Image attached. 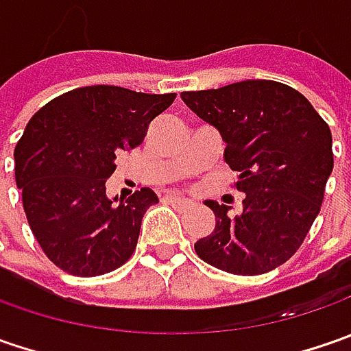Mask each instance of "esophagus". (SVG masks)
<instances>
[{"instance_id":"obj_1","label":"esophagus","mask_w":351,"mask_h":351,"mask_svg":"<svg viewBox=\"0 0 351 351\" xmlns=\"http://www.w3.org/2000/svg\"><path fill=\"white\" fill-rule=\"evenodd\" d=\"M166 199H168L169 203H173L176 207H187V205H189V199L178 195V193H168V195H166Z\"/></svg>"}]
</instances>
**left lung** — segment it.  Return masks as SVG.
Masks as SVG:
<instances>
[{
	"label": "left lung",
	"mask_w": 351,
	"mask_h": 351,
	"mask_svg": "<svg viewBox=\"0 0 351 351\" xmlns=\"http://www.w3.org/2000/svg\"><path fill=\"white\" fill-rule=\"evenodd\" d=\"M183 103L219 130L224 162L246 193L242 210L207 199L215 230L195 242L197 256L234 276H260L285 263L320 213L334 168L328 125L297 89L244 80L219 89L183 91Z\"/></svg>",
	"instance_id": "1"
}]
</instances>
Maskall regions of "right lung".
Returning a JSON list of instances; mask_svg holds the SVG:
<instances>
[{
    "label": "right lung",
    "instance_id": "obj_1",
    "mask_svg": "<svg viewBox=\"0 0 351 351\" xmlns=\"http://www.w3.org/2000/svg\"><path fill=\"white\" fill-rule=\"evenodd\" d=\"M176 93L88 86L62 93L27 123L15 148V180L36 242L48 260L80 277L103 276L136 248L150 187L107 197L117 154L132 150Z\"/></svg>",
    "mask_w": 351,
    "mask_h": 351
}]
</instances>
